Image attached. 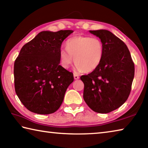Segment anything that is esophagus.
<instances>
[{"mask_svg": "<svg viewBox=\"0 0 148 148\" xmlns=\"http://www.w3.org/2000/svg\"><path fill=\"white\" fill-rule=\"evenodd\" d=\"M74 79H78L79 78V77L78 75L74 74Z\"/></svg>", "mask_w": 148, "mask_h": 148, "instance_id": "34e87169", "label": "esophagus"}]
</instances>
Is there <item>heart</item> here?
<instances>
[{
	"instance_id": "obj_1",
	"label": "heart",
	"mask_w": 148,
	"mask_h": 148,
	"mask_svg": "<svg viewBox=\"0 0 148 148\" xmlns=\"http://www.w3.org/2000/svg\"><path fill=\"white\" fill-rule=\"evenodd\" d=\"M66 51H59V62L64 69H68L74 58L77 71L91 72L98 68L104 57V47L102 40L97 37L77 36L69 38L65 44Z\"/></svg>"
}]
</instances>
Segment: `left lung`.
<instances>
[{
  "instance_id": "obj_1",
  "label": "left lung",
  "mask_w": 148,
  "mask_h": 148,
  "mask_svg": "<svg viewBox=\"0 0 148 148\" xmlns=\"http://www.w3.org/2000/svg\"><path fill=\"white\" fill-rule=\"evenodd\" d=\"M104 44V53L98 68L80 79L84 99L94 112L107 114L125 103L134 76V64L123 42L107 30L89 31Z\"/></svg>"
}]
</instances>
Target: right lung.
<instances>
[{
  "label": "right lung",
  "mask_w": 148,
  "mask_h": 148,
  "mask_svg": "<svg viewBox=\"0 0 148 148\" xmlns=\"http://www.w3.org/2000/svg\"><path fill=\"white\" fill-rule=\"evenodd\" d=\"M73 31H42L22 47L14 62L15 91L25 107L38 114L58 110L73 73L59 64L64 40Z\"/></svg>",
  "instance_id": "obj_1"
}]
</instances>
